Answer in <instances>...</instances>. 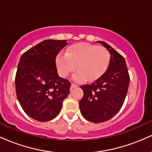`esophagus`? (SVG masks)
Returning a JSON list of instances; mask_svg holds the SVG:
<instances>
[{
	"instance_id": "obj_1",
	"label": "esophagus",
	"mask_w": 152,
	"mask_h": 152,
	"mask_svg": "<svg viewBox=\"0 0 152 152\" xmlns=\"http://www.w3.org/2000/svg\"><path fill=\"white\" fill-rule=\"evenodd\" d=\"M78 86L77 84H76V83H71V91L73 90V88H76V87H78Z\"/></svg>"
}]
</instances>
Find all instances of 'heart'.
Listing matches in <instances>:
<instances>
[{"label":"heart","instance_id":"1","mask_svg":"<svg viewBox=\"0 0 152 152\" xmlns=\"http://www.w3.org/2000/svg\"><path fill=\"white\" fill-rule=\"evenodd\" d=\"M109 53L105 48L88 43H78L68 48L66 53H59L56 65L59 75L66 78L76 69L73 79L92 81L99 79L106 72L109 64Z\"/></svg>","mask_w":152,"mask_h":152}]
</instances>
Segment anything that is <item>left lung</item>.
I'll use <instances>...</instances> for the list:
<instances>
[{
    "label": "left lung",
    "instance_id": "8db88e82",
    "mask_svg": "<svg viewBox=\"0 0 152 152\" xmlns=\"http://www.w3.org/2000/svg\"><path fill=\"white\" fill-rule=\"evenodd\" d=\"M111 54L104 74L91 84L81 86L83 96L79 102L82 116L94 123L106 121L114 116L123 105L129 85L125 59L104 41H97Z\"/></svg>",
    "mask_w": 152,
    "mask_h": 152
}]
</instances>
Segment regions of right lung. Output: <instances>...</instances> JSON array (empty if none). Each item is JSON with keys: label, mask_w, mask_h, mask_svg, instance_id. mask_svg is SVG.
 Returning <instances> with one entry per match:
<instances>
[{"label": "right lung", "mask_w": 152, "mask_h": 152, "mask_svg": "<svg viewBox=\"0 0 152 152\" xmlns=\"http://www.w3.org/2000/svg\"><path fill=\"white\" fill-rule=\"evenodd\" d=\"M66 40H44L20 57L15 75L17 98L26 114L48 121L60 113L71 83L58 76L56 58Z\"/></svg>", "instance_id": "1"}]
</instances>
